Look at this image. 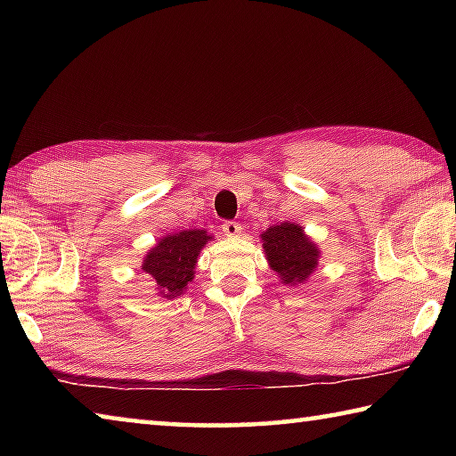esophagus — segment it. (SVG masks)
Instances as JSON below:
<instances>
[{
	"label": "esophagus",
	"instance_id": "1",
	"mask_svg": "<svg viewBox=\"0 0 456 456\" xmlns=\"http://www.w3.org/2000/svg\"><path fill=\"white\" fill-rule=\"evenodd\" d=\"M221 229L227 237H237L239 233H241V225H239L237 221H225V223H223Z\"/></svg>",
	"mask_w": 456,
	"mask_h": 456
}]
</instances>
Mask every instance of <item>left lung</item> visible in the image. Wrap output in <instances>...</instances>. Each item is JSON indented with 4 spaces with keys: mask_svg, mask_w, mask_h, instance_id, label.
<instances>
[{
    "mask_svg": "<svg viewBox=\"0 0 456 456\" xmlns=\"http://www.w3.org/2000/svg\"><path fill=\"white\" fill-rule=\"evenodd\" d=\"M269 265L283 285L307 281L318 267L320 249L296 223H281L261 233Z\"/></svg>",
    "mask_w": 456,
    "mask_h": 456,
    "instance_id": "8db88e82",
    "label": "left lung"
}]
</instances>
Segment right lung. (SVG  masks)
<instances>
[{
    "mask_svg": "<svg viewBox=\"0 0 456 456\" xmlns=\"http://www.w3.org/2000/svg\"><path fill=\"white\" fill-rule=\"evenodd\" d=\"M211 235L205 229H189L165 235L146 253L141 269L157 283L159 296L173 299L187 289L195 277L197 257Z\"/></svg>",
    "mask_w": 456,
    "mask_h": 456,
    "instance_id": "add662e5",
    "label": "right lung"
}]
</instances>
